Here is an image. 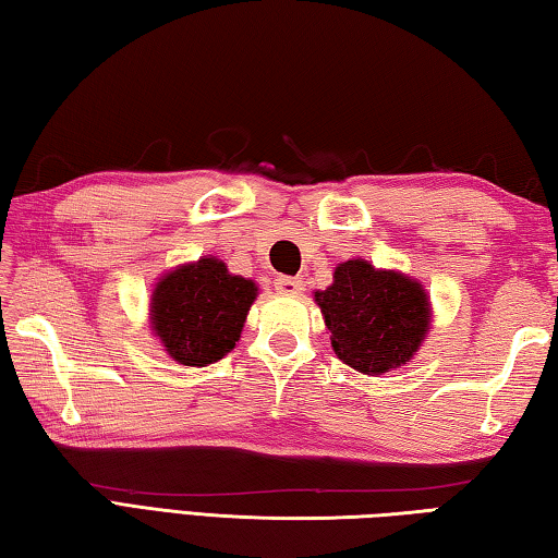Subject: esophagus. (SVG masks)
I'll return each mask as SVG.
<instances>
[{
	"label": "esophagus",
	"mask_w": 558,
	"mask_h": 558,
	"mask_svg": "<svg viewBox=\"0 0 558 558\" xmlns=\"http://www.w3.org/2000/svg\"><path fill=\"white\" fill-rule=\"evenodd\" d=\"M275 289L281 296H301L303 291V283L301 279H293V277H279L275 279Z\"/></svg>",
	"instance_id": "esophagus-1"
}]
</instances>
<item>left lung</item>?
Returning <instances> with one entry per match:
<instances>
[{
	"mask_svg": "<svg viewBox=\"0 0 558 558\" xmlns=\"http://www.w3.org/2000/svg\"><path fill=\"white\" fill-rule=\"evenodd\" d=\"M338 360L354 372L381 376L417 354L433 325L423 283L396 269H376L362 257L340 262L332 283L315 291Z\"/></svg>",
	"mask_w": 558,
	"mask_h": 558,
	"instance_id": "1",
	"label": "left lung"
}]
</instances>
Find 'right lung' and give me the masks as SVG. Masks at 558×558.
<instances>
[{"mask_svg":"<svg viewBox=\"0 0 558 558\" xmlns=\"http://www.w3.org/2000/svg\"><path fill=\"white\" fill-rule=\"evenodd\" d=\"M257 293L211 255L186 262L155 281L150 330L177 364L208 366L233 350Z\"/></svg>","mask_w":558,"mask_h":558,"instance_id":"obj_1","label":"right lung"}]
</instances>
